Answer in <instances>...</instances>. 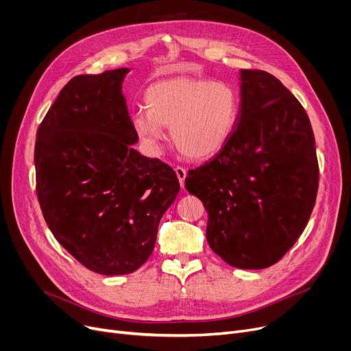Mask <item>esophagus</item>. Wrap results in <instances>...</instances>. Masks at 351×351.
<instances>
[{
  "mask_svg": "<svg viewBox=\"0 0 351 351\" xmlns=\"http://www.w3.org/2000/svg\"><path fill=\"white\" fill-rule=\"evenodd\" d=\"M175 172H176V176L179 179V183L182 188H185V178H186V173L188 171L185 168H182V166H176L175 168Z\"/></svg>",
  "mask_w": 351,
  "mask_h": 351,
  "instance_id": "esophagus-1",
  "label": "esophagus"
}]
</instances>
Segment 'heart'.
<instances>
[{
  "label": "heart",
  "instance_id": "b5f03b06",
  "mask_svg": "<svg viewBox=\"0 0 351 351\" xmlns=\"http://www.w3.org/2000/svg\"><path fill=\"white\" fill-rule=\"evenodd\" d=\"M146 108L132 117V126L146 149L158 154L165 139L163 126H171L178 149L189 158L216 155L233 136L242 101L228 82L205 78H175L151 85Z\"/></svg>",
  "mask_w": 351,
  "mask_h": 351
}]
</instances>
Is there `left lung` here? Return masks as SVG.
I'll list each match as a JSON object with an SVG mask.
<instances>
[{
	"mask_svg": "<svg viewBox=\"0 0 351 351\" xmlns=\"http://www.w3.org/2000/svg\"><path fill=\"white\" fill-rule=\"evenodd\" d=\"M241 118L213 159L185 179L208 212L210 249L237 269L278 263L304 230L319 189L313 129L271 73L241 71Z\"/></svg>",
	"mask_w": 351,
	"mask_h": 351,
	"instance_id": "8db88e82",
	"label": "left lung"
}]
</instances>
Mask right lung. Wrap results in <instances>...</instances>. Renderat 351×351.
<instances>
[{
  "mask_svg": "<svg viewBox=\"0 0 351 351\" xmlns=\"http://www.w3.org/2000/svg\"><path fill=\"white\" fill-rule=\"evenodd\" d=\"M128 72L73 77L41 122L34 152L48 228L81 265L105 276L147 261L180 189L169 165L131 146L138 135L122 95Z\"/></svg>",
  "mask_w": 351,
  "mask_h": 351,
  "instance_id": "right-lung-1",
  "label": "right lung"
}]
</instances>
